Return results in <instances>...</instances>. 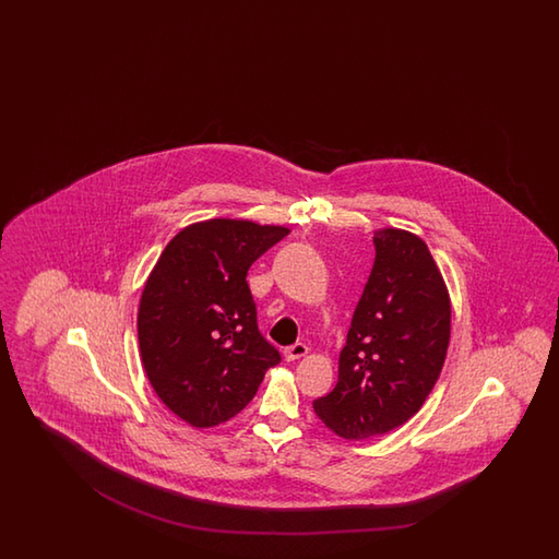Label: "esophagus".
<instances>
[{"label":"esophagus","mask_w":559,"mask_h":559,"mask_svg":"<svg viewBox=\"0 0 559 559\" xmlns=\"http://www.w3.org/2000/svg\"><path fill=\"white\" fill-rule=\"evenodd\" d=\"M309 347L306 344H297L289 345V347H285L284 356L287 361H294V359H299V357L306 356L308 354Z\"/></svg>","instance_id":"34e87169"}]
</instances>
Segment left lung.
<instances>
[{"instance_id":"obj_1","label":"left lung","mask_w":559,"mask_h":559,"mask_svg":"<svg viewBox=\"0 0 559 559\" xmlns=\"http://www.w3.org/2000/svg\"><path fill=\"white\" fill-rule=\"evenodd\" d=\"M376 262L340 354L333 392L313 402L321 421L344 440L376 438L419 412L440 378L452 301L440 267L416 234H373Z\"/></svg>"}]
</instances>
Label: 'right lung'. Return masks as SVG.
I'll use <instances>...</instances> for the list:
<instances>
[{
    "mask_svg": "<svg viewBox=\"0 0 559 559\" xmlns=\"http://www.w3.org/2000/svg\"><path fill=\"white\" fill-rule=\"evenodd\" d=\"M287 234L250 219L191 224L167 243L143 285L138 340L145 376L191 428L238 416L282 361L258 330L246 277Z\"/></svg>",
    "mask_w": 559,
    "mask_h": 559,
    "instance_id": "right-lung-1",
    "label": "right lung"
}]
</instances>
